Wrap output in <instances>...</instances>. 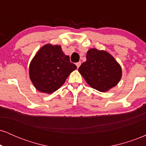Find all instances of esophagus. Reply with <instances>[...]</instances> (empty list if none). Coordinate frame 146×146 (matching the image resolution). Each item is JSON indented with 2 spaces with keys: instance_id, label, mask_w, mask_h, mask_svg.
I'll return each mask as SVG.
<instances>
[{
  "instance_id": "34e87169",
  "label": "esophagus",
  "mask_w": 146,
  "mask_h": 146,
  "mask_svg": "<svg viewBox=\"0 0 146 146\" xmlns=\"http://www.w3.org/2000/svg\"><path fill=\"white\" fill-rule=\"evenodd\" d=\"M80 65H81V62H79L76 63V66H77V67H78V68L80 67Z\"/></svg>"
}]
</instances>
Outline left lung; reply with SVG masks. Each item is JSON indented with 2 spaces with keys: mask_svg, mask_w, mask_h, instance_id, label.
Listing matches in <instances>:
<instances>
[{
  "mask_svg": "<svg viewBox=\"0 0 146 146\" xmlns=\"http://www.w3.org/2000/svg\"><path fill=\"white\" fill-rule=\"evenodd\" d=\"M89 86L100 92H106L119 82L121 67L112 55L104 50L90 48L86 61L78 68Z\"/></svg>",
  "mask_w": 146,
  "mask_h": 146,
  "instance_id": "1",
  "label": "left lung"
}]
</instances>
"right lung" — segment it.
I'll use <instances>...</instances> for the list:
<instances>
[{"mask_svg":"<svg viewBox=\"0 0 146 146\" xmlns=\"http://www.w3.org/2000/svg\"><path fill=\"white\" fill-rule=\"evenodd\" d=\"M76 68L60 45L46 44L38 50L31 60L29 78L38 91L51 94L62 86Z\"/></svg>","mask_w":146,"mask_h":146,"instance_id":"add662e5","label":"right lung"}]
</instances>
